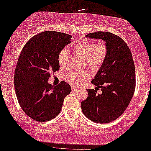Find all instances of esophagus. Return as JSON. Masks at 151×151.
Instances as JSON below:
<instances>
[{
	"label": "esophagus",
	"mask_w": 151,
	"mask_h": 151,
	"mask_svg": "<svg viewBox=\"0 0 151 151\" xmlns=\"http://www.w3.org/2000/svg\"><path fill=\"white\" fill-rule=\"evenodd\" d=\"M77 91V88H74V87H72V91Z\"/></svg>",
	"instance_id": "1"
}]
</instances>
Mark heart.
<instances>
[{
    "label": "heart",
    "instance_id": "heart-1",
    "mask_svg": "<svg viewBox=\"0 0 151 151\" xmlns=\"http://www.w3.org/2000/svg\"><path fill=\"white\" fill-rule=\"evenodd\" d=\"M74 51L80 56L86 59V64L92 70H97L102 65L107 54V47L104 43H96L95 42L82 40L75 44ZM70 53L68 49L64 48L58 55L59 66L65 69L68 66ZM90 78L87 72H72L65 77L66 81L74 86H79L83 81Z\"/></svg>",
    "mask_w": 151,
    "mask_h": 151
}]
</instances>
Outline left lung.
I'll list each match as a JSON object with an SVG mask.
<instances>
[{
	"label": "left lung",
	"instance_id": "obj_1",
	"mask_svg": "<svg viewBox=\"0 0 151 151\" xmlns=\"http://www.w3.org/2000/svg\"><path fill=\"white\" fill-rule=\"evenodd\" d=\"M85 37L105 42L107 54L91 81L102 93L87 90L88 98L81 102V110L95 123H109L125 111L134 95L136 79L132 56L123 40L111 33L95 32Z\"/></svg>",
	"mask_w": 151,
	"mask_h": 151
}]
</instances>
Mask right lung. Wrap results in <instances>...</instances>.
Wrapping results in <instances>:
<instances>
[{"mask_svg":"<svg viewBox=\"0 0 151 151\" xmlns=\"http://www.w3.org/2000/svg\"><path fill=\"white\" fill-rule=\"evenodd\" d=\"M71 38L59 32H42L30 38L19 57L14 79L17 98L26 115L35 121H48L58 116L70 93L66 82L53 86L48 80L51 72L59 70L58 55Z\"/></svg>","mask_w":151,"mask_h":151,"instance_id":"add662e5","label":"right lung"}]
</instances>
